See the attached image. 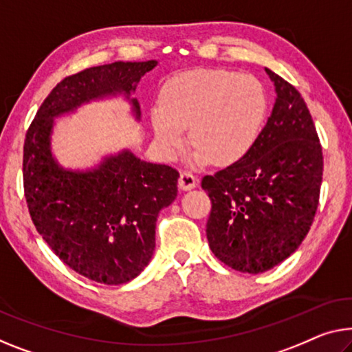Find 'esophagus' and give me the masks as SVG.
I'll list each match as a JSON object with an SVG mask.
<instances>
[{
	"label": "esophagus",
	"instance_id": "esophagus-1",
	"mask_svg": "<svg viewBox=\"0 0 352 352\" xmlns=\"http://www.w3.org/2000/svg\"><path fill=\"white\" fill-rule=\"evenodd\" d=\"M178 186L182 188V190H192V188L197 186V178L196 175L192 174L190 170H183L180 174V178H178Z\"/></svg>",
	"mask_w": 352,
	"mask_h": 352
}]
</instances>
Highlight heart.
<instances>
[{
    "label": "heart",
    "instance_id": "obj_1",
    "mask_svg": "<svg viewBox=\"0 0 352 352\" xmlns=\"http://www.w3.org/2000/svg\"><path fill=\"white\" fill-rule=\"evenodd\" d=\"M267 115V96L253 76L199 69L167 82L161 104L151 110L161 153L174 158L190 126L192 160L230 164L246 155Z\"/></svg>",
    "mask_w": 352,
    "mask_h": 352
}]
</instances>
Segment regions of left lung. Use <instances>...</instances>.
<instances>
[{
  "label": "left lung",
  "instance_id": "1",
  "mask_svg": "<svg viewBox=\"0 0 352 352\" xmlns=\"http://www.w3.org/2000/svg\"><path fill=\"white\" fill-rule=\"evenodd\" d=\"M276 101L251 148L234 164L202 178L212 210L210 250L243 274L274 269L310 230L322 182V146L305 101L270 69Z\"/></svg>",
  "mask_w": 352,
  "mask_h": 352
}]
</instances>
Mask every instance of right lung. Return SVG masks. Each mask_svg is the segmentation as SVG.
I'll list each match as a JSON object with an SVG mask.
<instances>
[{
    "label": "right lung",
    "instance_id": "add662e5",
    "mask_svg": "<svg viewBox=\"0 0 352 352\" xmlns=\"http://www.w3.org/2000/svg\"><path fill=\"white\" fill-rule=\"evenodd\" d=\"M156 66L115 61L67 76L49 93L26 131L23 190L31 221L52 251L82 276L123 285L138 276L155 250L156 219L177 197L178 170L140 161L129 151L98 169L65 170L50 151L54 118L106 94L135 90ZM140 117L138 99H131Z\"/></svg>",
    "mask_w": 352,
    "mask_h": 352
}]
</instances>
